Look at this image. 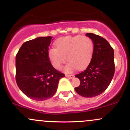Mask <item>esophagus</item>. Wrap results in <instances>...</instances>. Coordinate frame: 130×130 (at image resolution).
<instances>
[{
	"label": "esophagus",
	"instance_id": "34e87169",
	"mask_svg": "<svg viewBox=\"0 0 130 130\" xmlns=\"http://www.w3.org/2000/svg\"><path fill=\"white\" fill-rule=\"evenodd\" d=\"M65 76H66L68 78H72L73 77V75H65Z\"/></svg>",
	"mask_w": 130,
	"mask_h": 130
}]
</instances>
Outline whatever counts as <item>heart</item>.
I'll list each match as a JSON object with an SVG mask.
<instances>
[{
    "label": "heart",
    "mask_w": 130,
    "mask_h": 130,
    "mask_svg": "<svg viewBox=\"0 0 130 130\" xmlns=\"http://www.w3.org/2000/svg\"><path fill=\"white\" fill-rule=\"evenodd\" d=\"M55 45L57 48L49 50L48 57L53 66L58 70L67 58L69 63L64 68L66 72H71L75 68L80 70L86 67L94 53V42L88 36L77 35L60 38L56 41Z\"/></svg>",
    "instance_id": "1"
}]
</instances>
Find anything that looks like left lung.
<instances>
[{
	"mask_svg": "<svg viewBox=\"0 0 130 130\" xmlns=\"http://www.w3.org/2000/svg\"><path fill=\"white\" fill-rule=\"evenodd\" d=\"M94 42L92 58L86 70L75 77L80 81L75 91L84 98L100 95L108 87L115 71L114 50L107 41L99 35L87 33Z\"/></svg>",
	"mask_w": 130,
	"mask_h": 130,
	"instance_id": "8db88e82",
	"label": "left lung"
}]
</instances>
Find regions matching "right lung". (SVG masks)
<instances>
[{"label": "right lung", "mask_w": 130, "mask_h": 130, "mask_svg": "<svg viewBox=\"0 0 130 130\" xmlns=\"http://www.w3.org/2000/svg\"><path fill=\"white\" fill-rule=\"evenodd\" d=\"M52 37H39L25 42L15 57V80L26 95L44 101L54 95L65 75L52 66L48 57Z\"/></svg>", "instance_id": "right-lung-1"}]
</instances>
